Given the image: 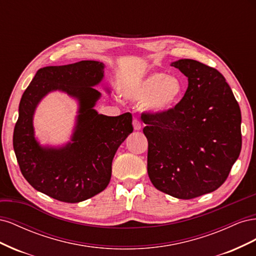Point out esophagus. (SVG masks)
I'll return each instance as SVG.
<instances>
[{"mask_svg": "<svg viewBox=\"0 0 256 256\" xmlns=\"http://www.w3.org/2000/svg\"><path fill=\"white\" fill-rule=\"evenodd\" d=\"M132 124H134V130H140V129L142 128V122H141V120H140L134 118V122H132Z\"/></svg>", "mask_w": 256, "mask_h": 256, "instance_id": "34e87169", "label": "esophagus"}]
</instances>
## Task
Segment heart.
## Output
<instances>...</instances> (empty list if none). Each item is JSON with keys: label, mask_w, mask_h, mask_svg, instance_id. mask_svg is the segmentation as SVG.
Wrapping results in <instances>:
<instances>
[{"label": "heart", "mask_w": 256, "mask_h": 256, "mask_svg": "<svg viewBox=\"0 0 256 256\" xmlns=\"http://www.w3.org/2000/svg\"><path fill=\"white\" fill-rule=\"evenodd\" d=\"M184 90V85L178 76L162 72L136 76L120 86L124 97L130 100L144 98L146 109L154 113L171 110L180 102Z\"/></svg>", "instance_id": "obj_1"}]
</instances>
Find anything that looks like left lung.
<instances>
[{
  "label": "left lung",
  "mask_w": 256,
  "mask_h": 256,
  "mask_svg": "<svg viewBox=\"0 0 256 256\" xmlns=\"http://www.w3.org/2000/svg\"><path fill=\"white\" fill-rule=\"evenodd\" d=\"M172 66L187 76L188 88L171 110L141 115L147 172L156 189L190 200L226 180L242 150V112L216 69L189 58Z\"/></svg>",
  "instance_id": "8db88e82"
}]
</instances>
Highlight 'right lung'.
Instances as JSON below:
<instances>
[{"label":"right lung","instance_id":"1","mask_svg":"<svg viewBox=\"0 0 256 256\" xmlns=\"http://www.w3.org/2000/svg\"><path fill=\"white\" fill-rule=\"evenodd\" d=\"M104 65L81 60L40 68L23 92L12 144L22 175L34 189L60 202L79 203L109 184L112 160L132 132V115L98 114L100 92L92 86L104 78ZM52 90L80 100V115L72 143L60 149L42 148L34 136L32 115L38 102Z\"/></svg>","mask_w":256,"mask_h":256}]
</instances>
